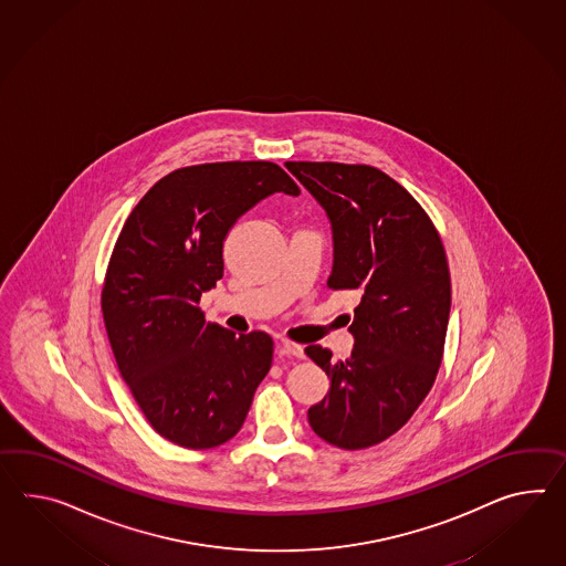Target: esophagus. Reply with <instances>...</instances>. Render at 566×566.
I'll list each match as a JSON object with an SVG mask.
<instances>
[{"instance_id": "obj_1", "label": "esophagus", "mask_w": 566, "mask_h": 566, "mask_svg": "<svg viewBox=\"0 0 566 566\" xmlns=\"http://www.w3.org/2000/svg\"><path fill=\"white\" fill-rule=\"evenodd\" d=\"M280 349H282V354H286V356L304 358L303 345L294 344V342H290V339H280Z\"/></svg>"}]
</instances>
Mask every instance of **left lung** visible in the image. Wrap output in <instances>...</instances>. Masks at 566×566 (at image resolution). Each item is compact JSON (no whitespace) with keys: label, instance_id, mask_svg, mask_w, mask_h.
Here are the masks:
<instances>
[{"label":"left lung","instance_id":"8db88e82","mask_svg":"<svg viewBox=\"0 0 566 566\" xmlns=\"http://www.w3.org/2000/svg\"><path fill=\"white\" fill-rule=\"evenodd\" d=\"M290 174L325 208L333 231L332 290L359 296L349 358L308 345L329 380L308 409L318 438L364 450L397 433L440 370L452 284L440 233L399 181L373 166L289 161Z\"/></svg>","mask_w":566,"mask_h":566}]
</instances>
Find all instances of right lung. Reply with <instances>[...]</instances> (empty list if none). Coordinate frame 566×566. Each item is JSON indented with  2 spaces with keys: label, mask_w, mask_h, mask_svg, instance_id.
<instances>
[{
  "label": "right lung",
  "mask_w": 566,
  "mask_h": 566,
  "mask_svg": "<svg viewBox=\"0 0 566 566\" xmlns=\"http://www.w3.org/2000/svg\"><path fill=\"white\" fill-rule=\"evenodd\" d=\"M301 188L272 161L181 167L128 214L102 289V315L126 385L151 428L190 450L231 440L272 368L268 333L208 323L202 292L222 277V243L270 193Z\"/></svg>",
  "instance_id": "add662e5"
}]
</instances>
